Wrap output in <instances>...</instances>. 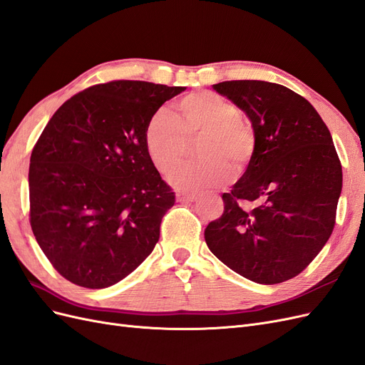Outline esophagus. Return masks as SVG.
<instances>
[{"label": "esophagus", "instance_id": "obj_1", "mask_svg": "<svg viewBox=\"0 0 365 365\" xmlns=\"http://www.w3.org/2000/svg\"><path fill=\"white\" fill-rule=\"evenodd\" d=\"M197 200L196 195H185V193H178L176 195V201L178 202H195Z\"/></svg>", "mask_w": 365, "mask_h": 365}]
</instances>
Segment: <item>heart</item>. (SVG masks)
Wrapping results in <instances>:
<instances>
[{
	"label": "heart",
	"instance_id": "heart-1",
	"mask_svg": "<svg viewBox=\"0 0 365 365\" xmlns=\"http://www.w3.org/2000/svg\"><path fill=\"white\" fill-rule=\"evenodd\" d=\"M180 117L160 109L145 129V145L157 170L173 173L189 158L197 143L200 163L176 172L170 184L181 192H202L224 185L240 175L256 152V137L244 123V113L224 96L200 91L185 96L178 105Z\"/></svg>",
	"mask_w": 365,
	"mask_h": 365
}]
</instances>
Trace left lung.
Wrapping results in <instances>:
<instances>
[{"mask_svg":"<svg viewBox=\"0 0 365 365\" xmlns=\"http://www.w3.org/2000/svg\"><path fill=\"white\" fill-rule=\"evenodd\" d=\"M213 88L247 114L256 152L222 195L224 213L207 225V247L251 282H286L334 231L342 170L332 135L315 108L283 85L227 81Z\"/></svg>","mask_w":365,"mask_h":365,"instance_id":"1","label":"left lung"}]
</instances>
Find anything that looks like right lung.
I'll use <instances>...</instances> for the list:
<instances>
[{
    "label": "right lung",
    "instance_id": "obj_1",
    "mask_svg": "<svg viewBox=\"0 0 365 365\" xmlns=\"http://www.w3.org/2000/svg\"><path fill=\"white\" fill-rule=\"evenodd\" d=\"M185 86L94 85L65 102L33 148L30 225L62 277L103 289L155 248L175 193L153 165L145 129Z\"/></svg>",
    "mask_w": 365,
    "mask_h": 365
}]
</instances>
